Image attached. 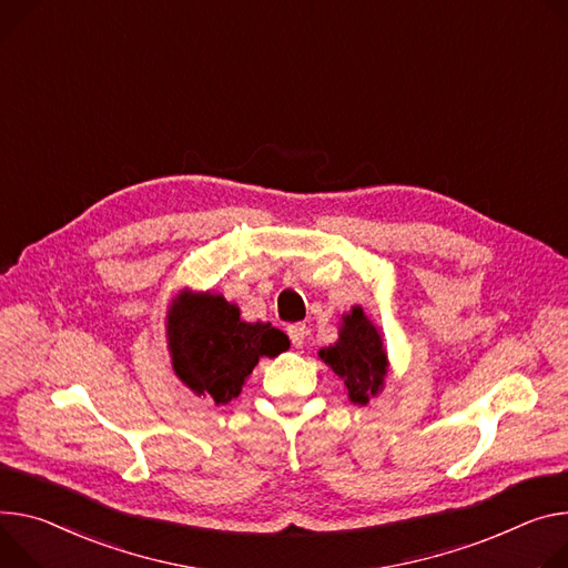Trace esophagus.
<instances>
[{
  "mask_svg": "<svg viewBox=\"0 0 568 568\" xmlns=\"http://www.w3.org/2000/svg\"><path fill=\"white\" fill-rule=\"evenodd\" d=\"M287 335H290L292 344L298 348V346H303V342H305L307 326H305V324H292V326H287Z\"/></svg>",
  "mask_w": 568,
  "mask_h": 568,
  "instance_id": "esophagus-1",
  "label": "esophagus"
}]
</instances>
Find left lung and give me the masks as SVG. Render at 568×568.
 Masks as SVG:
<instances>
[{"label": "left lung", "mask_w": 568, "mask_h": 568, "mask_svg": "<svg viewBox=\"0 0 568 568\" xmlns=\"http://www.w3.org/2000/svg\"><path fill=\"white\" fill-rule=\"evenodd\" d=\"M324 363L344 381L348 398L367 405L383 389L387 376V353L383 337L359 305L342 315L339 339L320 351Z\"/></svg>", "instance_id": "1"}]
</instances>
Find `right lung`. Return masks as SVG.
<instances>
[{
    "instance_id": "add662e5",
    "label": "right lung",
    "mask_w": 568,
    "mask_h": 568,
    "mask_svg": "<svg viewBox=\"0 0 568 568\" xmlns=\"http://www.w3.org/2000/svg\"><path fill=\"white\" fill-rule=\"evenodd\" d=\"M168 344L176 376L217 405L242 392L261 357H276L290 339L272 324H246L240 307L220 294L183 290L168 313Z\"/></svg>"
}]
</instances>
